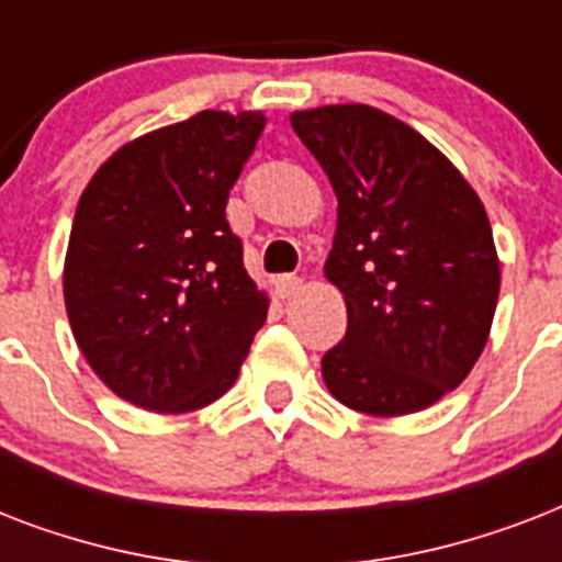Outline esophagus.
<instances>
[{
	"label": "esophagus",
	"instance_id": "1",
	"mask_svg": "<svg viewBox=\"0 0 562 562\" xmlns=\"http://www.w3.org/2000/svg\"><path fill=\"white\" fill-rule=\"evenodd\" d=\"M277 294L280 297H291V294H297L300 289H303V280L300 277H294V273H282V277H277Z\"/></svg>",
	"mask_w": 562,
	"mask_h": 562
}]
</instances>
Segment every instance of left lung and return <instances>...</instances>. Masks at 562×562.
Instances as JSON below:
<instances>
[{
	"instance_id": "1",
	"label": "left lung",
	"mask_w": 562,
	"mask_h": 562,
	"mask_svg": "<svg viewBox=\"0 0 562 562\" xmlns=\"http://www.w3.org/2000/svg\"><path fill=\"white\" fill-rule=\"evenodd\" d=\"M338 194L326 277L347 335L321 361L347 408L400 417L467 379L487 344L498 259L487 212L461 171L414 127L368 104L291 116Z\"/></svg>"
}]
</instances>
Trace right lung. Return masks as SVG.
I'll list each match as a JSON object with an SVG mask.
<instances>
[{
    "label": "right lung",
    "mask_w": 562,
    "mask_h": 562,
    "mask_svg": "<svg viewBox=\"0 0 562 562\" xmlns=\"http://www.w3.org/2000/svg\"><path fill=\"white\" fill-rule=\"evenodd\" d=\"M262 127V113L203 110L119 148L78 201L66 315L95 375L139 408L218 400L268 317L224 215Z\"/></svg>",
    "instance_id": "right-lung-1"
}]
</instances>
